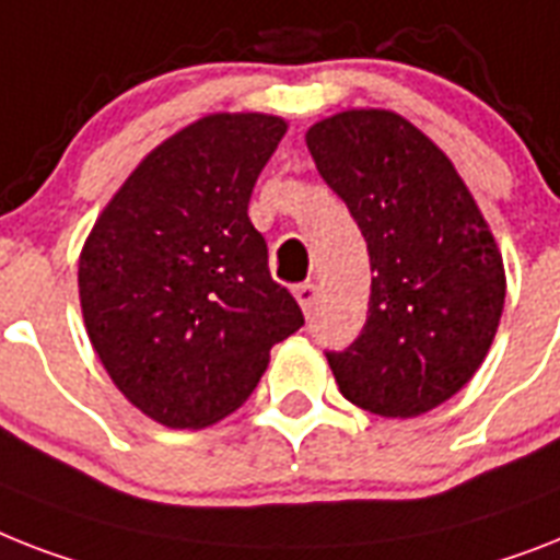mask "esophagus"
<instances>
[{"label":"esophagus","mask_w":560,"mask_h":560,"mask_svg":"<svg viewBox=\"0 0 560 560\" xmlns=\"http://www.w3.org/2000/svg\"><path fill=\"white\" fill-rule=\"evenodd\" d=\"M295 302L302 304V311L311 316V311L316 307V295H319V288L316 284H311V281H304V284H299V288L293 290Z\"/></svg>","instance_id":"obj_1"}]
</instances>
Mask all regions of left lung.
Here are the masks:
<instances>
[{
  "label": "left lung",
  "instance_id": "obj_1",
  "mask_svg": "<svg viewBox=\"0 0 560 560\" xmlns=\"http://www.w3.org/2000/svg\"><path fill=\"white\" fill-rule=\"evenodd\" d=\"M304 140L374 272L362 334L327 351L342 397L399 420L443 406L498 334L506 272L492 230L454 163L406 117L351 108Z\"/></svg>",
  "mask_w": 560,
  "mask_h": 560
}]
</instances>
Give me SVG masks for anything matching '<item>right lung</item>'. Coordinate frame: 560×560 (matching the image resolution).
I'll use <instances>...</instances> for the list:
<instances>
[{
	"instance_id": "1",
	"label": "right lung",
	"mask_w": 560,
	"mask_h": 560,
	"mask_svg": "<svg viewBox=\"0 0 560 560\" xmlns=\"http://www.w3.org/2000/svg\"><path fill=\"white\" fill-rule=\"evenodd\" d=\"M276 115H207L140 161L80 253L85 330L112 383L170 429L224 420L304 325L247 215Z\"/></svg>"
}]
</instances>
